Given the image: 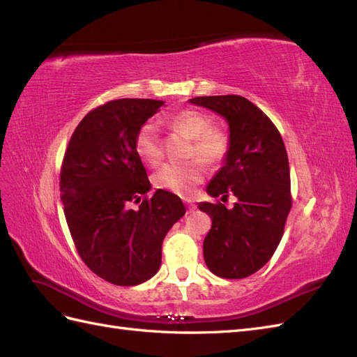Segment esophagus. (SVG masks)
<instances>
[{"instance_id":"obj_1","label":"esophagus","mask_w":357,"mask_h":357,"mask_svg":"<svg viewBox=\"0 0 357 357\" xmlns=\"http://www.w3.org/2000/svg\"><path fill=\"white\" fill-rule=\"evenodd\" d=\"M185 202H186V205H188V210H189V211H193V210L197 208V205L193 204L192 201H189V199H185Z\"/></svg>"}]
</instances>
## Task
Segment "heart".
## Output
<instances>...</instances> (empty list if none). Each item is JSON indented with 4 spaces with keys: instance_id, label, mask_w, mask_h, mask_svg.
Returning a JSON list of instances; mask_svg holds the SVG:
<instances>
[{
    "instance_id": "1",
    "label": "heart",
    "mask_w": 357,
    "mask_h": 357,
    "mask_svg": "<svg viewBox=\"0 0 357 357\" xmlns=\"http://www.w3.org/2000/svg\"><path fill=\"white\" fill-rule=\"evenodd\" d=\"M168 123L192 138L190 156L197 155L207 164H218L228 153V134L223 129L213 126L207 114L193 109L181 110L169 116ZM135 152L149 165H156L160 160L162 150L158 128L153 122H146L138 129L135 135ZM200 160L192 158L185 162H168L162 165L152 177L155 188L178 195H189L204 177V165Z\"/></svg>"
}]
</instances>
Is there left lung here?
<instances>
[{"instance_id": "1", "label": "left lung", "mask_w": 357, "mask_h": 357, "mask_svg": "<svg viewBox=\"0 0 357 357\" xmlns=\"http://www.w3.org/2000/svg\"><path fill=\"white\" fill-rule=\"evenodd\" d=\"M220 114L229 125L223 167L207 186L213 198L234 193V208L199 202L211 218L204 261L222 278H244L273 257L291 207L289 159L278 129L259 107L240 95L189 100Z\"/></svg>"}]
</instances>
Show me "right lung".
I'll list each match as a JSON object with an SVG mask.
<instances>
[{
    "mask_svg": "<svg viewBox=\"0 0 357 357\" xmlns=\"http://www.w3.org/2000/svg\"><path fill=\"white\" fill-rule=\"evenodd\" d=\"M162 105L122 98L96 107L63 156L61 201L75 248L92 273L116 286L142 284L158 273L162 241L186 213L171 192L146 197L152 185L135 152L138 129ZM132 202L140 203L137 209Z\"/></svg>",
    "mask_w": 357,
    "mask_h": 357,
    "instance_id": "obj_1",
    "label": "right lung"
}]
</instances>
